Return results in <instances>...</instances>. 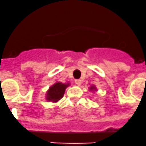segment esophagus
<instances>
[{
	"mask_svg": "<svg viewBox=\"0 0 146 146\" xmlns=\"http://www.w3.org/2000/svg\"><path fill=\"white\" fill-rule=\"evenodd\" d=\"M74 82H75V84L77 85V86H80L81 85L80 80H74Z\"/></svg>",
	"mask_w": 146,
	"mask_h": 146,
	"instance_id": "obj_1",
	"label": "esophagus"
}]
</instances>
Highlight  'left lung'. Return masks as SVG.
I'll return each mask as SVG.
<instances>
[{"mask_svg":"<svg viewBox=\"0 0 146 146\" xmlns=\"http://www.w3.org/2000/svg\"><path fill=\"white\" fill-rule=\"evenodd\" d=\"M90 89H91V90H94V89H95V88H94V86H91Z\"/></svg>","mask_w":146,"mask_h":146,"instance_id":"left-lung-1","label":"left lung"}]
</instances>
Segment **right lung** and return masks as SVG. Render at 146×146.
<instances>
[{
  "label": "right lung",
  "mask_w": 146,
  "mask_h": 146,
  "mask_svg": "<svg viewBox=\"0 0 146 146\" xmlns=\"http://www.w3.org/2000/svg\"><path fill=\"white\" fill-rule=\"evenodd\" d=\"M69 84H63L61 82H56L51 86L47 91V100L56 102L64 96L65 90Z\"/></svg>",
  "instance_id": "1"
}]
</instances>
